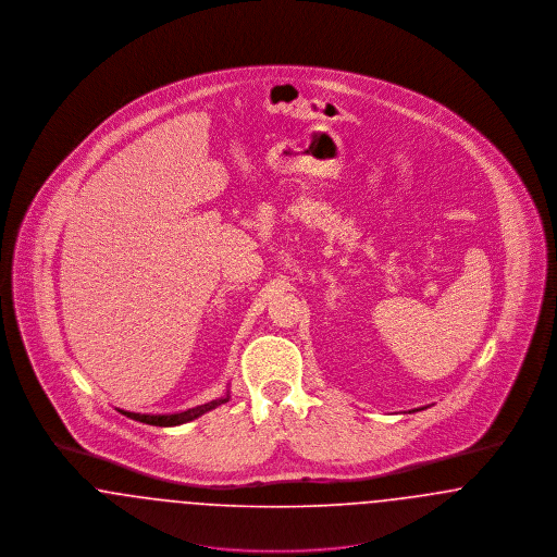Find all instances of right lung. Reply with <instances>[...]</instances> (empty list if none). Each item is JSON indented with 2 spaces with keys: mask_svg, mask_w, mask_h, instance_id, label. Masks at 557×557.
<instances>
[{
  "mask_svg": "<svg viewBox=\"0 0 557 557\" xmlns=\"http://www.w3.org/2000/svg\"><path fill=\"white\" fill-rule=\"evenodd\" d=\"M230 400V395H225V397L214 398L211 403H205V405H198V407H194V409H187V411H182V413H166V416H150V413H133V411H123V409H119L123 416H127V418H132L135 422H141V424H150V425H160V428H171V425H180L186 424V422H191V420H196V418H200L202 413H207V411H211L214 407H219V405H223V403H227Z\"/></svg>",
  "mask_w": 557,
  "mask_h": 557,
  "instance_id": "1",
  "label": "right lung"
}]
</instances>
